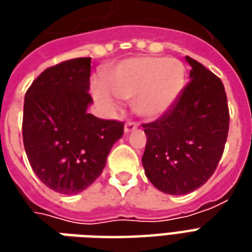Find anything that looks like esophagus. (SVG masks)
<instances>
[{
  "label": "esophagus",
  "instance_id": "34e87169",
  "mask_svg": "<svg viewBox=\"0 0 252 252\" xmlns=\"http://www.w3.org/2000/svg\"><path fill=\"white\" fill-rule=\"evenodd\" d=\"M137 129V124L136 123H133V121H126V126H124V132L126 133H129L132 131H136Z\"/></svg>",
  "mask_w": 252,
  "mask_h": 252
}]
</instances>
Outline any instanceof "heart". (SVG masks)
Segmentation results:
<instances>
[{"mask_svg": "<svg viewBox=\"0 0 252 252\" xmlns=\"http://www.w3.org/2000/svg\"><path fill=\"white\" fill-rule=\"evenodd\" d=\"M185 86V67L177 59L140 57L126 59L104 82L93 83L94 98L104 108H117L113 95L132 101L140 117L155 120L167 113Z\"/></svg>", "mask_w": 252, "mask_h": 252, "instance_id": "heart-1", "label": "heart"}]
</instances>
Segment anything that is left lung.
<instances>
[{
	"mask_svg": "<svg viewBox=\"0 0 252 252\" xmlns=\"http://www.w3.org/2000/svg\"><path fill=\"white\" fill-rule=\"evenodd\" d=\"M190 82L173 108L143 124L147 135L143 167L157 189L188 194L209 180L220 162L229 128L221 79L190 57Z\"/></svg>",
	"mask_w": 252,
	"mask_h": 252,
	"instance_id": "1",
	"label": "left lung"
}]
</instances>
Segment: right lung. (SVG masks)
I'll return each mask as SVG.
<instances>
[{
    "mask_svg": "<svg viewBox=\"0 0 252 252\" xmlns=\"http://www.w3.org/2000/svg\"><path fill=\"white\" fill-rule=\"evenodd\" d=\"M90 61L75 58L48 67L25 93V153L39 180L62 194L92 185L124 133V123L88 113Z\"/></svg>",
    "mask_w": 252,
    "mask_h": 252,
    "instance_id": "right-lung-1",
    "label": "right lung"
}]
</instances>
